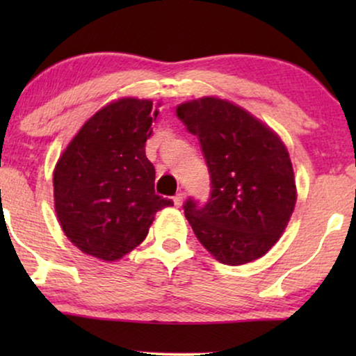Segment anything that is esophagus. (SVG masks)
<instances>
[{
  "instance_id": "34e87169",
  "label": "esophagus",
  "mask_w": 356,
  "mask_h": 356,
  "mask_svg": "<svg viewBox=\"0 0 356 356\" xmlns=\"http://www.w3.org/2000/svg\"><path fill=\"white\" fill-rule=\"evenodd\" d=\"M183 201H184V194H183V193H177V194H175V196H173V204H175V206H177V207L181 206Z\"/></svg>"
}]
</instances>
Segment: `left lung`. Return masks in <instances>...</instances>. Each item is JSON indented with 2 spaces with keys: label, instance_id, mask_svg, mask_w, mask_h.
<instances>
[{
  "label": "left lung",
  "instance_id": "left-lung-1",
  "mask_svg": "<svg viewBox=\"0 0 356 356\" xmlns=\"http://www.w3.org/2000/svg\"><path fill=\"white\" fill-rule=\"evenodd\" d=\"M178 118L197 136L211 197L184 202V216L201 245L222 264L259 259L275 245L296 202L289 150L269 126L217 97L184 102Z\"/></svg>",
  "mask_w": 356,
  "mask_h": 356
}]
</instances>
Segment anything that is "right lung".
I'll use <instances>...</instances> for the list:
<instances>
[{
  "label": "right lung",
  "instance_id": "1",
  "mask_svg": "<svg viewBox=\"0 0 356 356\" xmlns=\"http://www.w3.org/2000/svg\"><path fill=\"white\" fill-rule=\"evenodd\" d=\"M157 115L152 100L111 102L86 121L58 160V220L86 254L121 259L144 241L155 213L173 206L172 199L155 194V168L145 157Z\"/></svg>",
  "mask_w": 356,
  "mask_h": 356
}]
</instances>
